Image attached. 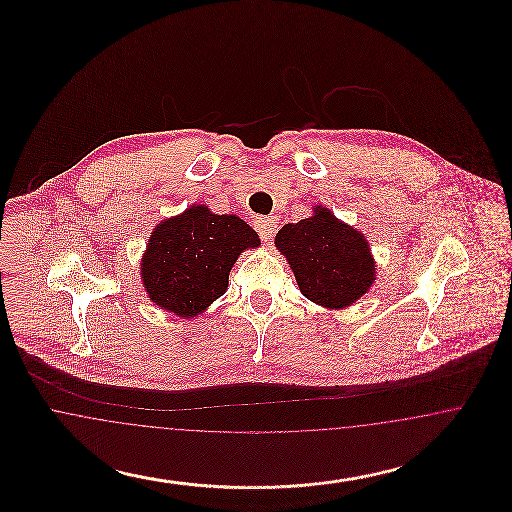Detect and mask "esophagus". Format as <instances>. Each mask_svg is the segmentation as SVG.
Wrapping results in <instances>:
<instances>
[{
  "instance_id": "obj_1",
  "label": "esophagus",
  "mask_w": 512,
  "mask_h": 512,
  "mask_svg": "<svg viewBox=\"0 0 512 512\" xmlns=\"http://www.w3.org/2000/svg\"><path fill=\"white\" fill-rule=\"evenodd\" d=\"M255 230H257V234L261 236L263 242H272V238H274V234L278 230V222L270 219V217H259V219L255 220Z\"/></svg>"
}]
</instances>
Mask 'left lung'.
I'll use <instances>...</instances> for the list:
<instances>
[{
    "label": "left lung",
    "mask_w": 512,
    "mask_h": 512,
    "mask_svg": "<svg viewBox=\"0 0 512 512\" xmlns=\"http://www.w3.org/2000/svg\"><path fill=\"white\" fill-rule=\"evenodd\" d=\"M274 244L286 255L299 290L318 305L343 309L374 280L365 236L324 207L309 219L282 226Z\"/></svg>",
    "instance_id": "left-lung-1"
}]
</instances>
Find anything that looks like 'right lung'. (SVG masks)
Returning <instances> with one entry per match:
<instances>
[{
    "instance_id": "right-lung-1",
    "label": "right lung",
    "mask_w": 512,
    "mask_h": 512,
    "mask_svg": "<svg viewBox=\"0 0 512 512\" xmlns=\"http://www.w3.org/2000/svg\"><path fill=\"white\" fill-rule=\"evenodd\" d=\"M259 244L244 220L197 205L153 230L142 263L144 286L153 303L194 317L226 292L238 255Z\"/></svg>"
}]
</instances>
